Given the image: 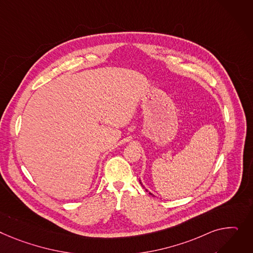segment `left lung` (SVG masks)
Wrapping results in <instances>:
<instances>
[{
	"label": "left lung",
	"instance_id": "8db88e82",
	"mask_svg": "<svg viewBox=\"0 0 253 253\" xmlns=\"http://www.w3.org/2000/svg\"><path fill=\"white\" fill-rule=\"evenodd\" d=\"M139 181H140V180H139ZM140 184H141V185H142V187H143V188H145V187H144V186H143V184H142V183H141V181H140ZM145 190H146V191H148V190H147V189H145ZM149 194H150V195H153V193H150V192H149Z\"/></svg>",
	"mask_w": 253,
	"mask_h": 253
}]
</instances>
